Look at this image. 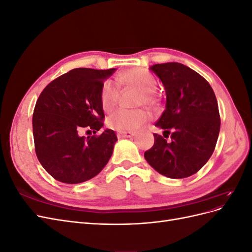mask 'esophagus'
Returning a JSON list of instances; mask_svg holds the SVG:
<instances>
[{
  "instance_id": "esophagus-1",
  "label": "esophagus",
  "mask_w": 252,
  "mask_h": 252,
  "mask_svg": "<svg viewBox=\"0 0 252 252\" xmlns=\"http://www.w3.org/2000/svg\"><path fill=\"white\" fill-rule=\"evenodd\" d=\"M118 138H130V136L134 135V132L132 131H123V132H118L117 133Z\"/></svg>"
}]
</instances>
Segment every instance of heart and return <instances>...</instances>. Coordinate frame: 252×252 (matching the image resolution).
I'll use <instances>...</instances> for the list:
<instances>
[{"label":"heart","instance_id":"b5f03b06","mask_svg":"<svg viewBox=\"0 0 252 252\" xmlns=\"http://www.w3.org/2000/svg\"><path fill=\"white\" fill-rule=\"evenodd\" d=\"M120 86L134 87L141 90L140 102L152 105L156 101L155 91L157 82L152 75L142 69H129L121 73L118 78ZM120 87L117 83L107 80L101 88L100 101L105 111H111L118 103ZM149 119V113L145 109H125L120 108L111 113L107 119V126L120 132L130 131L142 126Z\"/></svg>","mask_w":252,"mask_h":252}]
</instances>
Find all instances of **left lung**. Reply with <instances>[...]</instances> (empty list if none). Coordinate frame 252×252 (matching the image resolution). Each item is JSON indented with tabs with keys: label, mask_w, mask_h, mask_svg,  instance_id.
<instances>
[{
	"label": "left lung",
	"mask_w": 252,
	"mask_h": 252,
	"mask_svg": "<svg viewBox=\"0 0 252 252\" xmlns=\"http://www.w3.org/2000/svg\"><path fill=\"white\" fill-rule=\"evenodd\" d=\"M150 70L162 81L166 93V109L156 123L164 136L155 133L154 146L144 157L167 178L190 177L216 148L220 127L216 94L201 74L181 63L156 64Z\"/></svg>",
	"instance_id": "obj_1"
}]
</instances>
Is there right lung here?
Wrapping results in <instances>:
<instances>
[{
    "instance_id": "obj_1",
    "label": "right lung",
    "mask_w": 252,
    "mask_h": 252,
    "mask_svg": "<svg viewBox=\"0 0 252 252\" xmlns=\"http://www.w3.org/2000/svg\"><path fill=\"white\" fill-rule=\"evenodd\" d=\"M114 71L116 68H75L49 83L37 98L32 116L35 154L57 181L66 184L88 181L111 158L118 141L113 130L106 129L87 138L80 133L84 128L96 133L103 127L101 88Z\"/></svg>"
}]
</instances>
